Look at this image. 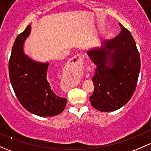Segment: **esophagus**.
Returning a JSON list of instances; mask_svg holds the SVG:
<instances>
[{"instance_id": "obj_1", "label": "esophagus", "mask_w": 151, "mask_h": 151, "mask_svg": "<svg viewBox=\"0 0 151 151\" xmlns=\"http://www.w3.org/2000/svg\"><path fill=\"white\" fill-rule=\"evenodd\" d=\"M70 63L72 64L78 65H81L83 63V58L81 54H76V56H74L72 58V60H70Z\"/></svg>"}]
</instances>
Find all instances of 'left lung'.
Segmentation results:
<instances>
[{
    "mask_svg": "<svg viewBox=\"0 0 151 151\" xmlns=\"http://www.w3.org/2000/svg\"><path fill=\"white\" fill-rule=\"evenodd\" d=\"M121 32L103 46L87 52L97 68L92 81L91 105L102 112L115 111L134 93L140 70V57L129 31L119 24Z\"/></svg>",
    "mask_w": 151,
    "mask_h": 151,
    "instance_id": "left-lung-1",
    "label": "left lung"
}]
</instances>
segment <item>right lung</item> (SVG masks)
Instances as JSON below:
<instances>
[{
	"label": "right lung",
	"instance_id": "1",
	"mask_svg": "<svg viewBox=\"0 0 151 151\" xmlns=\"http://www.w3.org/2000/svg\"><path fill=\"white\" fill-rule=\"evenodd\" d=\"M30 32V24L17 37L9 63V78L21 105L29 113L41 117L58 115L67 99L54 93L48 80L49 63L33 61L23 51L24 40Z\"/></svg>",
	"mask_w": 151,
	"mask_h": 151
}]
</instances>
